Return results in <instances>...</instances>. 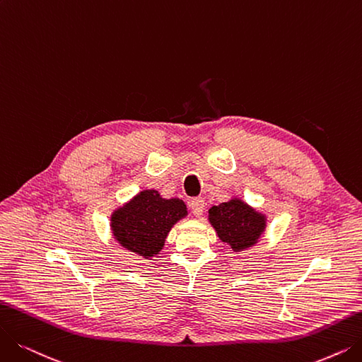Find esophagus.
<instances>
[{"instance_id": "esophagus-1", "label": "esophagus", "mask_w": 362, "mask_h": 362, "mask_svg": "<svg viewBox=\"0 0 362 362\" xmlns=\"http://www.w3.org/2000/svg\"><path fill=\"white\" fill-rule=\"evenodd\" d=\"M190 208L196 216H200L202 212H204V209H205V200L202 197H194L190 202Z\"/></svg>"}]
</instances>
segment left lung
I'll return each mask as SVG.
<instances>
[{
  "label": "left lung",
  "instance_id": "left-lung-1",
  "mask_svg": "<svg viewBox=\"0 0 362 362\" xmlns=\"http://www.w3.org/2000/svg\"><path fill=\"white\" fill-rule=\"evenodd\" d=\"M209 221L218 238L233 251L250 248L264 230V216L240 200H230L209 209Z\"/></svg>",
  "mask_w": 362,
  "mask_h": 362
}]
</instances>
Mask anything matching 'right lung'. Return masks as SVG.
Segmentation results:
<instances>
[{
    "label": "right lung",
    "mask_w": 362,
    "mask_h": 362,
    "mask_svg": "<svg viewBox=\"0 0 362 362\" xmlns=\"http://www.w3.org/2000/svg\"><path fill=\"white\" fill-rule=\"evenodd\" d=\"M185 214L182 200H166L154 190H146L114 212L111 226L122 247L148 258L162 250L170 227Z\"/></svg>",
    "instance_id": "right-lung-1"
}]
</instances>
